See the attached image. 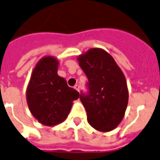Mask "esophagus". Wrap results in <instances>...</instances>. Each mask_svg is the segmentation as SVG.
<instances>
[{"instance_id":"esophagus-1","label":"esophagus","mask_w":160,"mask_h":160,"mask_svg":"<svg viewBox=\"0 0 160 160\" xmlns=\"http://www.w3.org/2000/svg\"><path fill=\"white\" fill-rule=\"evenodd\" d=\"M74 88H75L76 90H77L78 92H80V86H79V85H77V84L74 86Z\"/></svg>"}]
</instances>
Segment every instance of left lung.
Masks as SVG:
<instances>
[{"label": "left lung", "mask_w": 160, "mask_h": 160, "mask_svg": "<svg viewBox=\"0 0 160 160\" xmlns=\"http://www.w3.org/2000/svg\"><path fill=\"white\" fill-rule=\"evenodd\" d=\"M77 60L88 80V92L80 96L87 120L96 130L110 132L122 121L128 106L125 76L112 56L102 49H88Z\"/></svg>", "instance_id": "left-lung-1"}]
</instances>
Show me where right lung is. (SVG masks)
<instances>
[{
    "label": "right lung",
    "instance_id": "add662e5",
    "mask_svg": "<svg viewBox=\"0 0 160 160\" xmlns=\"http://www.w3.org/2000/svg\"><path fill=\"white\" fill-rule=\"evenodd\" d=\"M59 62L53 56L39 60L32 71L27 88V102L31 113L45 126L63 122L70 113L73 101L80 93L68 85L58 75Z\"/></svg>",
    "mask_w": 160,
    "mask_h": 160
}]
</instances>
